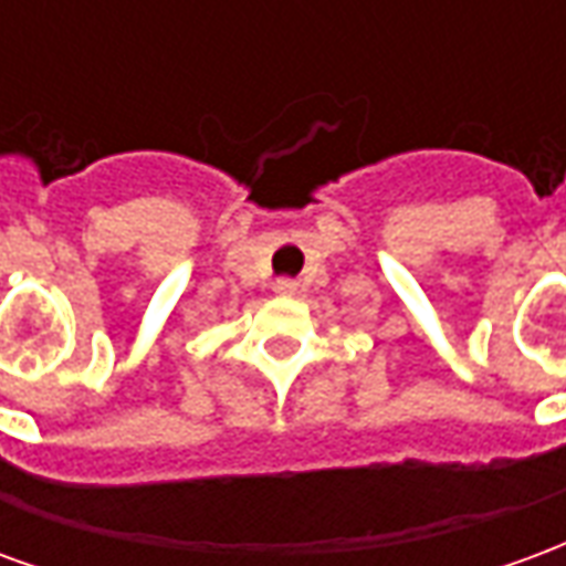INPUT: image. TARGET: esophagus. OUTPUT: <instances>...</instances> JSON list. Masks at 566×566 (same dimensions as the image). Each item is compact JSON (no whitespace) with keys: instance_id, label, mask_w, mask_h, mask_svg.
<instances>
[{"instance_id":"esophagus-1","label":"esophagus","mask_w":566,"mask_h":566,"mask_svg":"<svg viewBox=\"0 0 566 566\" xmlns=\"http://www.w3.org/2000/svg\"><path fill=\"white\" fill-rule=\"evenodd\" d=\"M296 291V282L294 279H279L275 282V294H282V296H291Z\"/></svg>"}]
</instances>
